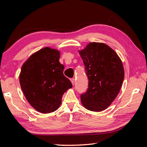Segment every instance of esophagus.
<instances>
[{
	"instance_id": "34e87169",
	"label": "esophagus",
	"mask_w": 147,
	"mask_h": 147,
	"mask_svg": "<svg viewBox=\"0 0 147 147\" xmlns=\"http://www.w3.org/2000/svg\"><path fill=\"white\" fill-rule=\"evenodd\" d=\"M71 83L73 84V85L74 83V79H71Z\"/></svg>"
}]
</instances>
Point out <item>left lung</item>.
Listing matches in <instances>:
<instances>
[{"instance_id":"1","label":"left lung","mask_w":147,"mask_h":147,"mask_svg":"<svg viewBox=\"0 0 147 147\" xmlns=\"http://www.w3.org/2000/svg\"><path fill=\"white\" fill-rule=\"evenodd\" d=\"M88 78L87 92L81 95L83 107L100 112L110 105L119 94L124 78L120 57L104 43H89L78 51Z\"/></svg>"}]
</instances>
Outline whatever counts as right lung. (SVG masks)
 <instances>
[{
    "label": "right lung",
    "mask_w": 147,
    "mask_h": 147,
    "mask_svg": "<svg viewBox=\"0 0 147 147\" xmlns=\"http://www.w3.org/2000/svg\"><path fill=\"white\" fill-rule=\"evenodd\" d=\"M60 54L58 50L47 47L31 55L21 67L22 91L29 104L43 114L57 110L62 95L73 87L63 74Z\"/></svg>",
    "instance_id": "right-lung-1"
}]
</instances>
